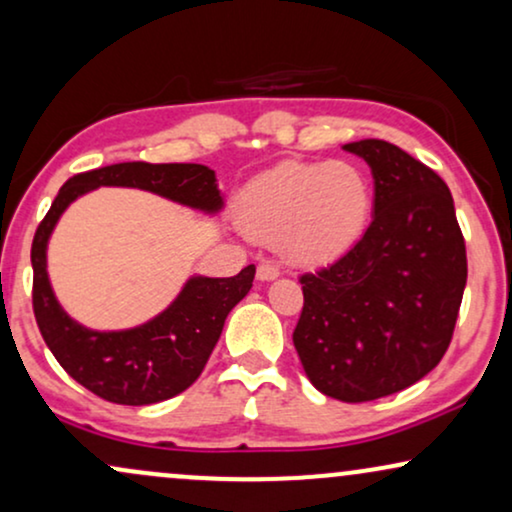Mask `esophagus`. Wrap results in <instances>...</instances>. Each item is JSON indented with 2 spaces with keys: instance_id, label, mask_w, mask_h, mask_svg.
Masks as SVG:
<instances>
[{
  "instance_id": "obj_1",
  "label": "esophagus",
  "mask_w": 512,
  "mask_h": 512,
  "mask_svg": "<svg viewBox=\"0 0 512 512\" xmlns=\"http://www.w3.org/2000/svg\"><path fill=\"white\" fill-rule=\"evenodd\" d=\"M278 274H281V271H278L274 262H262L260 267H257V278H260V281H274Z\"/></svg>"
}]
</instances>
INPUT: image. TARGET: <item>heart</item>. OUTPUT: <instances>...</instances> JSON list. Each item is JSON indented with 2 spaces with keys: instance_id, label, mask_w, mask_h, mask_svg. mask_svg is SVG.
<instances>
[{
  "instance_id": "heart-1",
  "label": "heart",
  "mask_w": 512,
  "mask_h": 512,
  "mask_svg": "<svg viewBox=\"0 0 512 512\" xmlns=\"http://www.w3.org/2000/svg\"><path fill=\"white\" fill-rule=\"evenodd\" d=\"M371 203V184L357 165L283 160L245 186L238 217L248 234L281 243L295 264L321 267L359 243Z\"/></svg>"
}]
</instances>
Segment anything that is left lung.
Masks as SVG:
<instances>
[{
    "instance_id": "8db88e82",
    "label": "left lung",
    "mask_w": 512,
    "mask_h": 512,
    "mask_svg": "<svg viewBox=\"0 0 512 512\" xmlns=\"http://www.w3.org/2000/svg\"><path fill=\"white\" fill-rule=\"evenodd\" d=\"M342 148L371 167L373 219L347 255L300 278L293 342L316 390L357 404L406 390L442 361L468 260L437 172L380 139Z\"/></svg>"
}]
</instances>
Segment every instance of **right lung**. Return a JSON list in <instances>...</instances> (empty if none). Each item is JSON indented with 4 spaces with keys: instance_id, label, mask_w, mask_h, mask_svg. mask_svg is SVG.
<instances>
[{
    "instance_id": "obj_1",
    "label": "right lung",
    "mask_w": 512,
    "mask_h": 512,
    "mask_svg": "<svg viewBox=\"0 0 512 512\" xmlns=\"http://www.w3.org/2000/svg\"><path fill=\"white\" fill-rule=\"evenodd\" d=\"M99 186L151 191L184 208L217 215L224 196L215 170L196 163H118L70 177L32 241V309L47 347L70 378L101 399L125 406L158 404L198 380L231 309L250 293L255 264L231 278L191 276L153 319L125 331H94L56 300L47 245L68 205Z\"/></svg>"
}]
</instances>
